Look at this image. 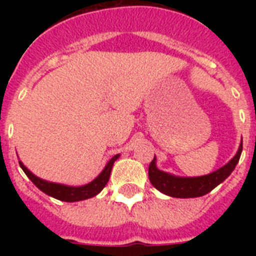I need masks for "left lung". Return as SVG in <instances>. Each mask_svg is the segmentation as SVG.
<instances>
[{"label": "left lung", "instance_id": "1", "mask_svg": "<svg viewBox=\"0 0 256 256\" xmlns=\"http://www.w3.org/2000/svg\"><path fill=\"white\" fill-rule=\"evenodd\" d=\"M241 152H242V141L240 144L236 155L227 164L223 165L218 170L201 176V177H178L174 174L160 170L156 166V156H154V160L148 166V178H150L151 184L156 190H159L162 194H165L170 198H200L209 194L212 190L226 180V178L230 177V174L236 168Z\"/></svg>", "mask_w": 256, "mask_h": 256}]
</instances>
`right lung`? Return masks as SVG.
<instances>
[{
  "instance_id": "1",
  "label": "right lung",
  "mask_w": 256,
  "mask_h": 256,
  "mask_svg": "<svg viewBox=\"0 0 256 256\" xmlns=\"http://www.w3.org/2000/svg\"><path fill=\"white\" fill-rule=\"evenodd\" d=\"M119 156H120L119 154L112 156V159L108 162V164L105 165L104 170L101 172L92 182L78 187L66 186V184H61V183H54L48 182V180H42V178L37 177L36 174L32 173L20 160L19 164L20 168H22V170H24V173L26 174V177H28L32 182L34 183L40 191L44 192L46 195L51 196V198H58V200L66 201V202H76V201H82L94 198V196H96L97 194H100V192L102 191L104 187L106 186V183L108 182V178H110V173H112L114 162L119 158Z\"/></svg>"
}]
</instances>
